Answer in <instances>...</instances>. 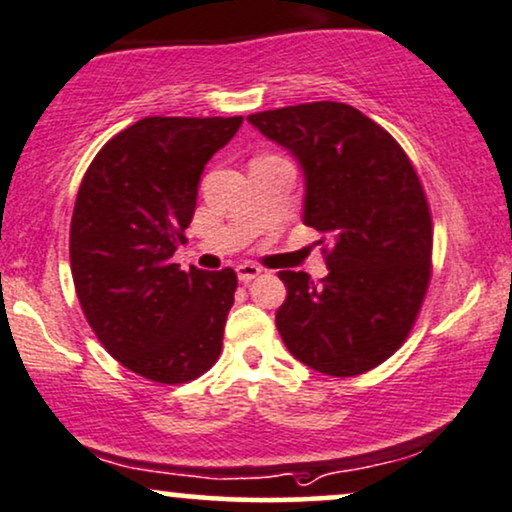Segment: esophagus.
<instances>
[{
	"label": "esophagus",
	"instance_id": "34e87169",
	"mask_svg": "<svg viewBox=\"0 0 512 512\" xmlns=\"http://www.w3.org/2000/svg\"><path fill=\"white\" fill-rule=\"evenodd\" d=\"M261 273H263V268L254 266V263H242V266H237V277L242 282H251L254 277H258Z\"/></svg>",
	"mask_w": 512,
	"mask_h": 512
}]
</instances>
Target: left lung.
Segmentation results:
<instances>
[{"mask_svg": "<svg viewBox=\"0 0 512 512\" xmlns=\"http://www.w3.org/2000/svg\"><path fill=\"white\" fill-rule=\"evenodd\" d=\"M304 173V225L327 244V273L280 270L275 325L289 353L332 377L377 368L406 342L430 285L432 218L399 142L342 102L246 118Z\"/></svg>", "mask_w": 512, "mask_h": 512, "instance_id": "obj_1", "label": "left lung"}]
</instances>
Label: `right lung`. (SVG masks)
<instances>
[{
    "instance_id": "1",
    "label": "right lung",
    "mask_w": 512,
    "mask_h": 512,
    "mask_svg": "<svg viewBox=\"0 0 512 512\" xmlns=\"http://www.w3.org/2000/svg\"><path fill=\"white\" fill-rule=\"evenodd\" d=\"M244 118L151 116L94 156L75 199L71 270L87 323L125 368L180 384L218 361L235 304L232 268L173 263L206 163Z\"/></svg>"
}]
</instances>
